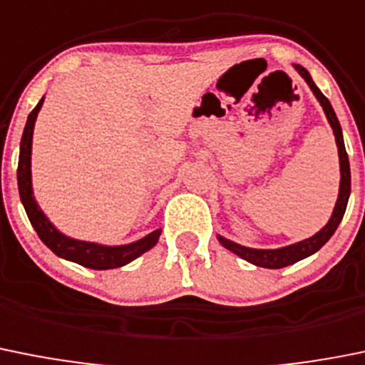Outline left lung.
I'll return each mask as SVG.
<instances>
[{"label": "left lung", "instance_id": "obj_1", "mask_svg": "<svg viewBox=\"0 0 365 365\" xmlns=\"http://www.w3.org/2000/svg\"><path fill=\"white\" fill-rule=\"evenodd\" d=\"M297 72L300 73V78L307 83V86L312 88V92L315 93L317 101L322 106L324 113H326L327 121H329L331 128H333V135H335L336 148H339V160H340V188H339V199H336V205L333 208L329 220L324 226L320 232H317L315 235L309 237V239H304L300 242L289 244V246H284V248L277 250H259V248H248V246H242V244H237L233 240L226 239L222 235H217L219 242L222 244L224 248L233 252L235 255H239L240 259L248 260V262L255 264V266L267 267V269H280V267L292 266V264L299 262V260L306 259V257L313 255V253L319 252L324 244L333 237V233L339 228L340 220H342L344 213L347 208V200H349L351 193V170H349V159H347L346 146H344V137H342V128H340V123L336 119V113L331 106L329 99L324 96L319 90V86L313 83L312 76L304 66L293 65Z\"/></svg>", "mask_w": 365, "mask_h": 365}]
</instances>
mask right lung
<instances>
[{
    "instance_id": "add662e5",
    "label": "right lung",
    "mask_w": 365,
    "mask_h": 365,
    "mask_svg": "<svg viewBox=\"0 0 365 365\" xmlns=\"http://www.w3.org/2000/svg\"><path fill=\"white\" fill-rule=\"evenodd\" d=\"M43 101H45V98H41L36 108L29 113L25 130H23L21 145H19L18 188L32 228L36 230V233H38L46 248H50L56 255L70 260V262L81 264V266L90 267V269H113V267L126 266V264L135 260L137 257H141L143 253L155 246L160 237V230L148 233V235L135 240V242L123 244V246H105V244L88 242V240L72 239V237L65 235L50 222L48 217L39 208L38 200L34 197V190H32V170H30L32 165H30V159H32L34 125L39 110L43 106Z\"/></svg>"
}]
</instances>
